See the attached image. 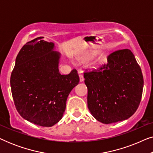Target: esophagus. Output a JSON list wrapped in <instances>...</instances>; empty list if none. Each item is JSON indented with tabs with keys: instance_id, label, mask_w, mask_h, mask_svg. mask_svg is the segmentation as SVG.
<instances>
[{
	"instance_id": "obj_1",
	"label": "esophagus",
	"mask_w": 153,
	"mask_h": 153,
	"mask_svg": "<svg viewBox=\"0 0 153 153\" xmlns=\"http://www.w3.org/2000/svg\"><path fill=\"white\" fill-rule=\"evenodd\" d=\"M79 81H80V82H82V81H84V78H83V75H79Z\"/></svg>"
}]
</instances>
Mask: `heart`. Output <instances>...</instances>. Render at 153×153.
I'll return each instance as SVG.
<instances>
[{
	"label": "heart",
	"mask_w": 153,
	"mask_h": 153,
	"mask_svg": "<svg viewBox=\"0 0 153 153\" xmlns=\"http://www.w3.org/2000/svg\"><path fill=\"white\" fill-rule=\"evenodd\" d=\"M93 58H94V54H93V53H89L88 55L85 56V57L84 58H83V59L81 60V61L83 62H88V61H89V60H91L92 59H93Z\"/></svg>",
	"instance_id": "1"
}]
</instances>
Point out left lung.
I'll list each match as a JSON object with an SVG mask.
<instances>
[{
  "label": "left lung",
  "instance_id": "8db88e82",
  "mask_svg": "<svg viewBox=\"0 0 153 153\" xmlns=\"http://www.w3.org/2000/svg\"><path fill=\"white\" fill-rule=\"evenodd\" d=\"M88 107L96 120L104 124L130 118L139 107L143 77L129 49L118 50L108 56L99 71L84 73Z\"/></svg>",
  "mask_w": 153,
  "mask_h": 153
}]
</instances>
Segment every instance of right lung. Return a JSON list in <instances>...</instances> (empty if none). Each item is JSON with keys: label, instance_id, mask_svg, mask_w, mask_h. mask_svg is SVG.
Returning a JSON list of instances; mask_svg holds the SVG:
<instances>
[{"label": "right lung", "instance_id": "right-lung-1", "mask_svg": "<svg viewBox=\"0 0 153 153\" xmlns=\"http://www.w3.org/2000/svg\"><path fill=\"white\" fill-rule=\"evenodd\" d=\"M43 37L28 42L16 58L10 77L16 108L25 120L42 127L59 122L69 94L79 82L76 70L60 74L61 54Z\"/></svg>", "mask_w": 153, "mask_h": 153}]
</instances>
